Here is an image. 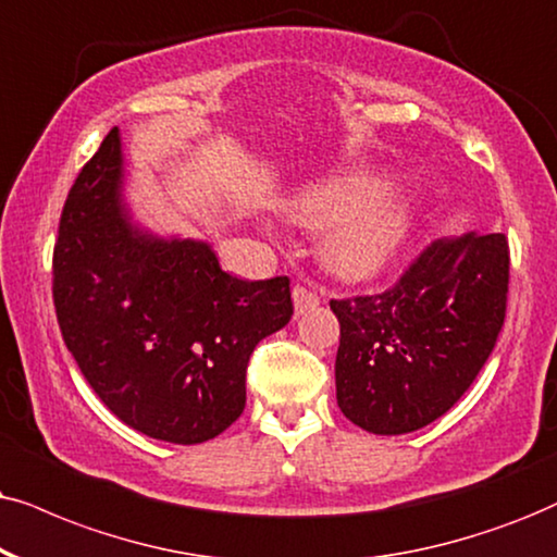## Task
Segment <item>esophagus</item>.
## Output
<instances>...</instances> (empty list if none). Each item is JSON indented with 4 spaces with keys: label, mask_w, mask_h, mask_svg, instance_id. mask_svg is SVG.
Listing matches in <instances>:
<instances>
[{
    "label": "esophagus",
    "mask_w": 557,
    "mask_h": 557,
    "mask_svg": "<svg viewBox=\"0 0 557 557\" xmlns=\"http://www.w3.org/2000/svg\"><path fill=\"white\" fill-rule=\"evenodd\" d=\"M293 302H295V313H306L311 311V308H315L321 302L319 295H315L313 290H308V287L302 285H295L293 287Z\"/></svg>",
    "instance_id": "1"
}]
</instances>
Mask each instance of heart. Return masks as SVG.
I'll use <instances>...</instances> for the list:
<instances>
[{
  "mask_svg": "<svg viewBox=\"0 0 557 557\" xmlns=\"http://www.w3.org/2000/svg\"><path fill=\"white\" fill-rule=\"evenodd\" d=\"M383 180L349 172L315 182L293 197L290 218L306 228H327L321 264L344 283H368L391 267L411 228V200L398 189L377 193Z\"/></svg>",
  "mask_w": 557,
  "mask_h": 557,
  "instance_id": "obj_1",
  "label": "heart"
}]
</instances>
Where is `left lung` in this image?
<instances>
[{"mask_svg":"<svg viewBox=\"0 0 557 557\" xmlns=\"http://www.w3.org/2000/svg\"><path fill=\"white\" fill-rule=\"evenodd\" d=\"M506 293V236L466 234L434 242L391 290L331 300L344 417L393 436L447 413L496 347Z\"/></svg>","mask_w":557,"mask_h":557,"instance_id":"obj_1","label":"left lung"}]
</instances>
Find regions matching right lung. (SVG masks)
<instances>
[{
    "mask_svg": "<svg viewBox=\"0 0 557 557\" xmlns=\"http://www.w3.org/2000/svg\"><path fill=\"white\" fill-rule=\"evenodd\" d=\"M112 128L69 189L53 249V302L69 351L123 424L200 445L242 417L246 364L290 321V280H238L213 246L157 236L125 202Z\"/></svg>",
    "mask_w": 557,
    "mask_h": 557,
    "instance_id": "add662e5",
    "label": "right lung"
}]
</instances>
